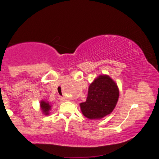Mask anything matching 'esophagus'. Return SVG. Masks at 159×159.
<instances>
[{"instance_id":"esophagus-1","label":"esophagus","mask_w":159,"mask_h":159,"mask_svg":"<svg viewBox=\"0 0 159 159\" xmlns=\"http://www.w3.org/2000/svg\"><path fill=\"white\" fill-rule=\"evenodd\" d=\"M60 100H61V102H66V98L64 97H60Z\"/></svg>"}]
</instances>
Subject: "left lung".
Here are the masks:
<instances>
[{"instance_id":"8db88e82","label":"left lung","mask_w":159,"mask_h":159,"mask_svg":"<svg viewBox=\"0 0 159 159\" xmlns=\"http://www.w3.org/2000/svg\"><path fill=\"white\" fill-rule=\"evenodd\" d=\"M119 95L116 82L107 75H99L89 86L86 102L80 103L82 114L89 120L105 117L114 111Z\"/></svg>"}]
</instances>
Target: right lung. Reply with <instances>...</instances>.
<instances>
[{
  "mask_svg": "<svg viewBox=\"0 0 159 159\" xmlns=\"http://www.w3.org/2000/svg\"><path fill=\"white\" fill-rule=\"evenodd\" d=\"M40 108H41L42 113L44 115H49L50 111L52 109V105L50 102H48L46 100H41L39 103Z\"/></svg>",
  "mask_w": 159,
  "mask_h": 159,
  "instance_id": "1",
  "label": "right lung"
}]
</instances>
